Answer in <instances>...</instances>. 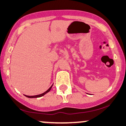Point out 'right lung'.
<instances>
[{
	"mask_svg": "<svg viewBox=\"0 0 126 126\" xmlns=\"http://www.w3.org/2000/svg\"><path fill=\"white\" fill-rule=\"evenodd\" d=\"M52 86H53V84H52V85L51 86V87L49 88L48 90H47V91H45V92H44V93L41 94H39V95H34V96H28V95H24V96H25L26 97H27V98H39V97H41V96H43L44 95H45L46 94H47V92H49V91H50V90H51Z\"/></svg>",
	"mask_w": 126,
	"mask_h": 126,
	"instance_id": "1",
	"label": "right lung"
}]
</instances>
